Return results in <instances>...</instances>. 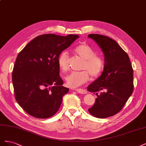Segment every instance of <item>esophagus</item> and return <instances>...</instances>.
I'll list each match as a JSON object with an SVG mask.
<instances>
[{
  "mask_svg": "<svg viewBox=\"0 0 146 146\" xmlns=\"http://www.w3.org/2000/svg\"><path fill=\"white\" fill-rule=\"evenodd\" d=\"M76 91L77 92H78V93H79V94H86V91H85V90H83V89H76Z\"/></svg>",
  "mask_w": 146,
  "mask_h": 146,
  "instance_id": "obj_1",
  "label": "esophagus"
}]
</instances>
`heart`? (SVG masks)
<instances>
[{
    "instance_id": "1",
    "label": "heart",
    "mask_w": 146,
    "mask_h": 146,
    "mask_svg": "<svg viewBox=\"0 0 146 146\" xmlns=\"http://www.w3.org/2000/svg\"><path fill=\"white\" fill-rule=\"evenodd\" d=\"M74 53L83 60L81 69L85 70L80 72H72L66 77L67 85L71 88H77L86 83L91 76L96 77L103 70L104 61L101 56L96 55L95 50L86 44L76 46ZM57 64L61 71L66 72L69 69V56L66 52H62L57 58Z\"/></svg>"
}]
</instances>
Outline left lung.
<instances>
[{
	"mask_svg": "<svg viewBox=\"0 0 146 146\" xmlns=\"http://www.w3.org/2000/svg\"><path fill=\"white\" fill-rule=\"evenodd\" d=\"M98 44L104 55L100 76L88 86L96 94L94 105L88 111L96 117L106 118L121 111L133 90V70L129 57L116 41L98 34L88 36Z\"/></svg>",
	"mask_w": 146,
	"mask_h": 146,
	"instance_id": "left-lung-1",
	"label": "left lung"
}]
</instances>
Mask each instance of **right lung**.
Segmentation results:
<instances>
[{"label":"right lung","mask_w":146,"mask_h":146,"mask_svg":"<svg viewBox=\"0 0 146 146\" xmlns=\"http://www.w3.org/2000/svg\"><path fill=\"white\" fill-rule=\"evenodd\" d=\"M78 38L77 35H42L17 55L12 74L15 98L30 115L46 119L58 111L69 90L63 86L57 58Z\"/></svg>","instance_id":"1"}]
</instances>
